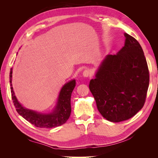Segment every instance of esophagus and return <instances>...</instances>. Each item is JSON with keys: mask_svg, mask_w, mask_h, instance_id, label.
<instances>
[{"mask_svg": "<svg viewBox=\"0 0 158 158\" xmlns=\"http://www.w3.org/2000/svg\"><path fill=\"white\" fill-rule=\"evenodd\" d=\"M92 75V73L90 70L86 69V70H84L83 72V76H84V77H88V76H91Z\"/></svg>", "mask_w": 158, "mask_h": 158, "instance_id": "obj_1", "label": "esophagus"}]
</instances>
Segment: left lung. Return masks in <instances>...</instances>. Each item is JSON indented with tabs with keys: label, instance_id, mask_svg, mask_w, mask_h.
<instances>
[{
	"label": "left lung",
	"instance_id": "8db88e82",
	"mask_svg": "<svg viewBox=\"0 0 158 158\" xmlns=\"http://www.w3.org/2000/svg\"><path fill=\"white\" fill-rule=\"evenodd\" d=\"M125 45L116 55L104 59L89 88L102 115L118 123L140 111L149 86V70L138 41L125 33Z\"/></svg>",
	"mask_w": 158,
	"mask_h": 158
}]
</instances>
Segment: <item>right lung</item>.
I'll list each match as a JSON object with an SVG mask.
<instances>
[{"instance_id":"obj_1","label":"right lung","mask_w":158,"mask_h":158,"mask_svg":"<svg viewBox=\"0 0 158 158\" xmlns=\"http://www.w3.org/2000/svg\"><path fill=\"white\" fill-rule=\"evenodd\" d=\"M12 69L10 72V84L12 99L16 111L26 120L39 128H53L64 124L69 119L71 113L70 98L72 92L76 85L75 80L65 84L59 93L58 102L53 111L48 113H40L23 107L18 102L13 91L12 84Z\"/></svg>"}]
</instances>
